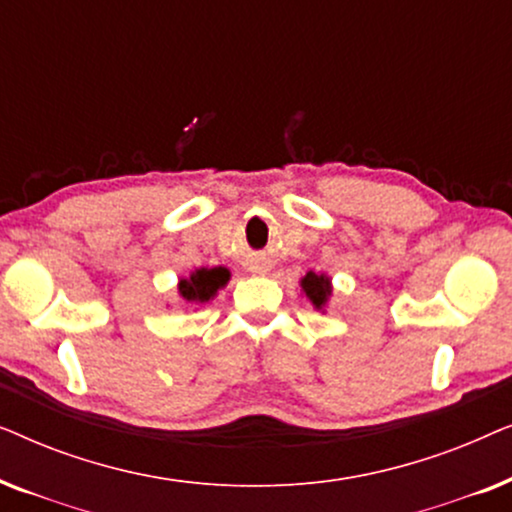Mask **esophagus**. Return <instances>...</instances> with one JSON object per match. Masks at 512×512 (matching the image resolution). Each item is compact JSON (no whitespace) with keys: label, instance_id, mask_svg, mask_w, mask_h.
<instances>
[{"label":"esophagus","instance_id":"1","mask_svg":"<svg viewBox=\"0 0 512 512\" xmlns=\"http://www.w3.org/2000/svg\"><path fill=\"white\" fill-rule=\"evenodd\" d=\"M251 272H258V275H261V272H265V265H251Z\"/></svg>","mask_w":512,"mask_h":512}]
</instances>
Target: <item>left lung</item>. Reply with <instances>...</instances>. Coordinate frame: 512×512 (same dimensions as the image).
Masks as SVG:
<instances>
[{"instance_id": "1", "label": "left lung", "mask_w": 512, "mask_h": 512, "mask_svg": "<svg viewBox=\"0 0 512 512\" xmlns=\"http://www.w3.org/2000/svg\"><path fill=\"white\" fill-rule=\"evenodd\" d=\"M300 293L310 300L314 310L324 312L328 300L333 296V284L328 275H319V272H307V275L300 279Z\"/></svg>"}]
</instances>
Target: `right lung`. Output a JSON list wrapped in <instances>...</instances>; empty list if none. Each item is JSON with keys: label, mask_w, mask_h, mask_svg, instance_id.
<instances>
[{"label": "right lung", "mask_w": 512, "mask_h": 512, "mask_svg": "<svg viewBox=\"0 0 512 512\" xmlns=\"http://www.w3.org/2000/svg\"><path fill=\"white\" fill-rule=\"evenodd\" d=\"M230 282V270L223 268H198L188 277H181L177 284V296L186 305H205L214 300L223 286Z\"/></svg>", "instance_id": "obj_1"}]
</instances>
